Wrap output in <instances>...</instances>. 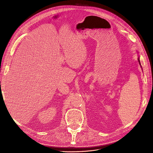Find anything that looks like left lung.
I'll return each mask as SVG.
<instances>
[{
  "instance_id": "left-lung-1",
  "label": "left lung",
  "mask_w": 153,
  "mask_h": 153,
  "mask_svg": "<svg viewBox=\"0 0 153 153\" xmlns=\"http://www.w3.org/2000/svg\"><path fill=\"white\" fill-rule=\"evenodd\" d=\"M138 62H139L140 65L141 66V62H140V57H138ZM141 68H142V67H141Z\"/></svg>"
}]
</instances>
